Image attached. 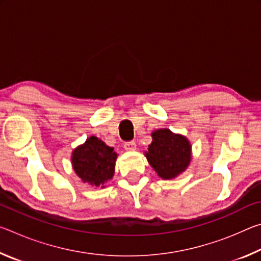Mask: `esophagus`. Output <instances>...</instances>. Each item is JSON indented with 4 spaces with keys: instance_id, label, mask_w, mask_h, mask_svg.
<instances>
[{
    "instance_id": "esophagus-1",
    "label": "esophagus",
    "mask_w": 261,
    "mask_h": 261,
    "mask_svg": "<svg viewBox=\"0 0 261 261\" xmlns=\"http://www.w3.org/2000/svg\"><path fill=\"white\" fill-rule=\"evenodd\" d=\"M124 149L125 151H135L136 149V143L135 141H127L124 144Z\"/></svg>"
}]
</instances>
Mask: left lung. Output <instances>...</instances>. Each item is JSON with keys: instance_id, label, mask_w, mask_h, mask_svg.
Returning a JSON list of instances; mask_svg holds the SVG:
<instances>
[{"instance_id": "8db88e82", "label": "left lung", "mask_w": 261, "mask_h": 261, "mask_svg": "<svg viewBox=\"0 0 261 261\" xmlns=\"http://www.w3.org/2000/svg\"><path fill=\"white\" fill-rule=\"evenodd\" d=\"M152 143L145 153L159 177L173 179L187 169L191 161V144L187 137L173 134L169 129L152 132Z\"/></svg>"}]
</instances>
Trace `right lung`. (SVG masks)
<instances>
[{
	"label": "right lung",
	"mask_w": 261,
	"mask_h": 261,
	"mask_svg": "<svg viewBox=\"0 0 261 261\" xmlns=\"http://www.w3.org/2000/svg\"><path fill=\"white\" fill-rule=\"evenodd\" d=\"M117 154L98 137L91 136L85 143L73 149L71 162L74 173L84 183L105 188L113 178Z\"/></svg>",
	"instance_id": "right-lung-1"
}]
</instances>
